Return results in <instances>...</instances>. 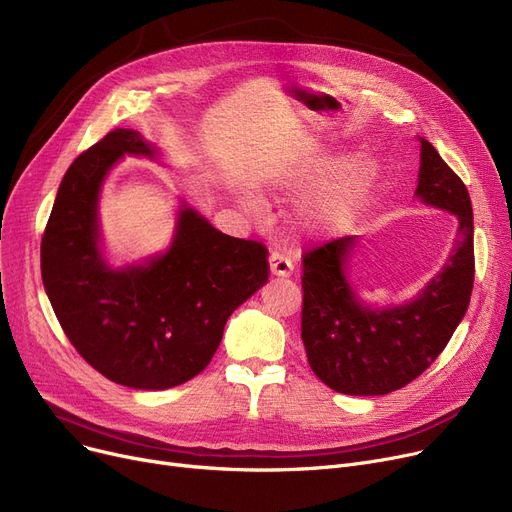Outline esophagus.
Instances as JSON below:
<instances>
[{
    "mask_svg": "<svg viewBox=\"0 0 512 512\" xmlns=\"http://www.w3.org/2000/svg\"><path fill=\"white\" fill-rule=\"evenodd\" d=\"M292 270H294V265H292V259H290L288 255H284V253H280V251H274V253L270 255V272H272L274 276H278V278H288V276L292 274Z\"/></svg>",
    "mask_w": 512,
    "mask_h": 512,
    "instance_id": "1",
    "label": "esophagus"
}]
</instances>
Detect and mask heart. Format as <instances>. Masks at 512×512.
Segmentation results:
<instances>
[{
	"label": "heart",
	"instance_id": "1",
	"mask_svg": "<svg viewBox=\"0 0 512 512\" xmlns=\"http://www.w3.org/2000/svg\"><path fill=\"white\" fill-rule=\"evenodd\" d=\"M382 176L371 155L353 159L340 151H321L307 161L299 178L324 188L303 203V222L313 232H338L351 224L373 195Z\"/></svg>",
	"mask_w": 512,
	"mask_h": 512
}]
</instances>
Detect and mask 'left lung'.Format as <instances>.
<instances>
[{"label": "left lung", "instance_id": "1", "mask_svg": "<svg viewBox=\"0 0 512 512\" xmlns=\"http://www.w3.org/2000/svg\"><path fill=\"white\" fill-rule=\"evenodd\" d=\"M421 145L415 197L459 220L442 270L411 301L375 307L348 278L357 236H344L303 259V342L317 378L336 392L382 396L413 382L452 338L467 313L475 257L473 209L467 186L440 157Z\"/></svg>", "mask_w": 512, "mask_h": 512}]
</instances>
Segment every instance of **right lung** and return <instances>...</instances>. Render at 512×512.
<instances>
[{
    "instance_id": "obj_1",
    "label": "right lung",
    "mask_w": 512,
    "mask_h": 512,
    "mask_svg": "<svg viewBox=\"0 0 512 512\" xmlns=\"http://www.w3.org/2000/svg\"><path fill=\"white\" fill-rule=\"evenodd\" d=\"M124 155L161 161V149L130 128L74 159L41 240V276L80 357L116 384L168 390L207 367L228 317L267 282L270 263L259 242L215 230L184 199L166 251L110 263L99 197Z\"/></svg>"
}]
</instances>
